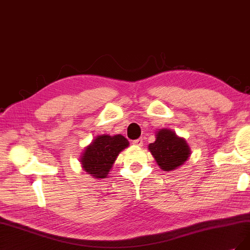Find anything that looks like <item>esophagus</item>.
<instances>
[{"mask_svg":"<svg viewBox=\"0 0 250 250\" xmlns=\"http://www.w3.org/2000/svg\"><path fill=\"white\" fill-rule=\"evenodd\" d=\"M133 144L134 145H136V146H138V147H141V146H143V139H137V140H134L133 141Z\"/></svg>","mask_w":250,"mask_h":250,"instance_id":"esophagus-1","label":"esophagus"}]
</instances>
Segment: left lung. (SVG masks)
Here are the masks:
<instances>
[{
	"label": "left lung",
	"instance_id": "8db88e82",
	"mask_svg": "<svg viewBox=\"0 0 250 250\" xmlns=\"http://www.w3.org/2000/svg\"><path fill=\"white\" fill-rule=\"evenodd\" d=\"M155 138L148 149L162 170L167 172L176 170L188 161L190 149L183 138L168 128H161L156 132Z\"/></svg>",
	"mask_w": 250,
	"mask_h": 250
}]
</instances>
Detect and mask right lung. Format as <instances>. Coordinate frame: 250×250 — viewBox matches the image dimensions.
Returning a JSON list of instances; mask_svg holds the SVG:
<instances>
[{"instance_id":"add662e5","label":"right lung","mask_w":250,"mask_h":250,"mask_svg":"<svg viewBox=\"0 0 250 250\" xmlns=\"http://www.w3.org/2000/svg\"><path fill=\"white\" fill-rule=\"evenodd\" d=\"M122 135L97 136L81 155L82 168L94 178H106L118 156L128 146Z\"/></svg>"}]
</instances>
